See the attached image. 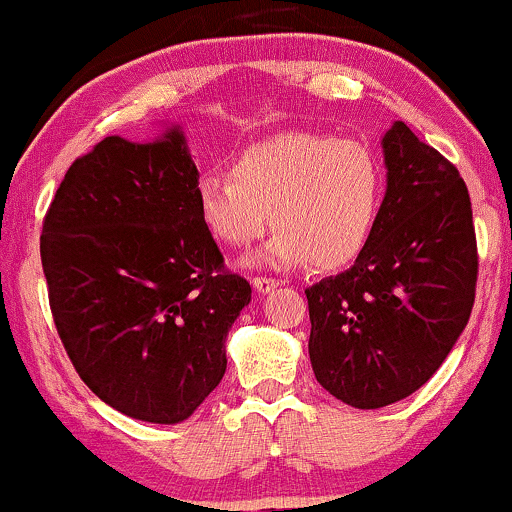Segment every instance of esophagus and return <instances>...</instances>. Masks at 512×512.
<instances>
[{
	"label": "esophagus",
	"instance_id": "1",
	"mask_svg": "<svg viewBox=\"0 0 512 512\" xmlns=\"http://www.w3.org/2000/svg\"><path fill=\"white\" fill-rule=\"evenodd\" d=\"M279 286H281L279 279H267V276H255V279H252V288H255V291L262 293V295L276 291Z\"/></svg>",
	"mask_w": 512,
	"mask_h": 512
}]
</instances>
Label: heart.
<instances>
[{"label":"heart","instance_id":"heart-1","mask_svg":"<svg viewBox=\"0 0 512 512\" xmlns=\"http://www.w3.org/2000/svg\"><path fill=\"white\" fill-rule=\"evenodd\" d=\"M384 171L367 145L317 133H279L248 145L231 174H205L197 214L221 243L245 248L276 226L257 267L293 269L315 262L336 269L365 248L379 217Z\"/></svg>","mask_w":512,"mask_h":512}]
</instances>
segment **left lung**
<instances>
[{
	"instance_id": "8db88e82",
	"label": "left lung",
	"mask_w": 512,
	"mask_h": 512,
	"mask_svg": "<svg viewBox=\"0 0 512 512\" xmlns=\"http://www.w3.org/2000/svg\"><path fill=\"white\" fill-rule=\"evenodd\" d=\"M386 195L355 264L307 288L310 360L331 396L360 410L432 379L474 305L477 238L458 169L396 121L381 138Z\"/></svg>"
}]
</instances>
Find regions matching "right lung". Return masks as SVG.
Segmentation results:
<instances>
[{
    "label": "right lung",
    "mask_w": 512,
    "mask_h": 512,
    "mask_svg": "<svg viewBox=\"0 0 512 512\" xmlns=\"http://www.w3.org/2000/svg\"><path fill=\"white\" fill-rule=\"evenodd\" d=\"M181 126L78 157L47 209L42 272L59 338L88 389L133 420H188L226 372L250 283L197 214Z\"/></svg>",
    "instance_id": "add662e5"
}]
</instances>
